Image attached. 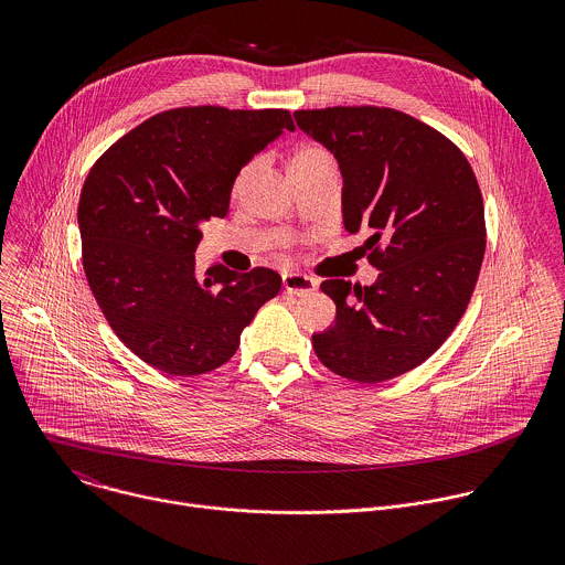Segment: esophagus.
I'll return each instance as SVG.
<instances>
[{
	"instance_id": "obj_1",
	"label": "esophagus",
	"mask_w": 565,
	"mask_h": 565,
	"mask_svg": "<svg viewBox=\"0 0 565 565\" xmlns=\"http://www.w3.org/2000/svg\"><path fill=\"white\" fill-rule=\"evenodd\" d=\"M281 281H284V288H286L288 292L297 295V297L308 295V292H312V290L317 288V279H312V277H308V275H301V273H286V275L281 277Z\"/></svg>"
}]
</instances>
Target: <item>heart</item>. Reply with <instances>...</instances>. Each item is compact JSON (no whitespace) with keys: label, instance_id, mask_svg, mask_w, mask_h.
Instances as JSON below:
<instances>
[{"label":"heart","instance_id":"obj_1","mask_svg":"<svg viewBox=\"0 0 565 565\" xmlns=\"http://www.w3.org/2000/svg\"><path fill=\"white\" fill-rule=\"evenodd\" d=\"M324 158H331L324 149H319V147H303L301 151H297V153H295V158H292V166H299V163H312V160H324ZM257 170H259V160H250L248 166H244V170H241V172L236 174L234 185H232V194H234V196H241V194L246 192V188L253 183V179H255Z\"/></svg>","mask_w":565,"mask_h":565}]
</instances>
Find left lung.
I'll return each instance as SVG.
<instances>
[{
	"mask_svg": "<svg viewBox=\"0 0 565 565\" xmlns=\"http://www.w3.org/2000/svg\"><path fill=\"white\" fill-rule=\"evenodd\" d=\"M342 172L347 232L375 284H321L335 324L312 335L319 362L355 382H384L431 358L460 321L486 255V210L465 153L434 127L388 107L295 111Z\"/></svg>",
	"mask_w": 565,
	"mask_h": 565,
	"instance_id": "1",
	"label": "left lung"
}]
</instances>
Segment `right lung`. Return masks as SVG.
<instances>
[{
  "instance_id": "1",
  "label": "right lung",
  "mask_w": 565,
  "mask_h": 565,
  "mask_svg": "<svg viewBox=\"0 0 565 565\" xmlns=\"http://www.w3.org/2000/svg\"><path fill=\"white\" fill-rule=\"evenodd\" d=\"M284 129L286 109L181 107L158 114L92 168L77 205L89 288L120 342L168 375L225 364L281 288L270 268L196 275L201 223L223 218L241 168Z\"/></svg>"
}]
</instances>
